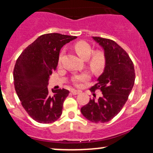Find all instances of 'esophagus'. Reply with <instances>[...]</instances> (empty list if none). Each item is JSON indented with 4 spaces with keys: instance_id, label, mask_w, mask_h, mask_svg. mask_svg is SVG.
<instances>
[{
    "instance_id": "obj_1",
    "label": "esophagus",
    "mask_w": 153,
    "mask_h": 153,
    "mask_svg": "<svg viewBox=\"0 0 153 153\" xmlns=\"http://www.w3.org/2000/svg\"><path fill=\"white\" fill-rule=\"evenodd\" d=\"M81 92V91L76 90V89H72V93L73 94V95H78V94H80Z\"/></svg>"
}]
</instances>
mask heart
Instances as JSON below:
<instances>
[{
    "mask_svg": "<svg viewBox=\"0 0 153 153\" xmlns=\"http://www.w3.org/2000/svg\"><path fill=\"white\" fill-rule=\"evenodd\" d=\"M73 48L78 56L85 60L89 69L95 74L101 72L106 64V56L105 52L101 49L93 51V47L85 41H78L73 44ZM64 51H61L58 56V65H61ZM90 78V75L87 72L75 75L72 78V82L75 86H80L81 82L87 81Z\"/></svg>",
    "mask_w": 153,
    "mask_h": 153,
    "instance_id": "b5f03b06",
    "label": "heart"
}]
</instances>
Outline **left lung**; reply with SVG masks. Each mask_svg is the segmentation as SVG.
<instances>
[{"label": "left lung", "instance_id": "1", "mask_svg": "<svg viewBox=\"0 0 153 153\" xmlns=\"http://www.w3.org/2000/svg\"><path fill=\"white\" fill-rule=\"evenodd\" d=\"M93 39L103 47L106 56L104 72L90 88L93 93L101 90V95L97 100L90 98L81 111L86 119L98 124L108 122L119 113L133 87L135 73L133 62L122 47L108 38Z\"/></svg>", "mask_w": 153, "mask_h": 153}]
</instances>
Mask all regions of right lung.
<instances>
[{"label":"right lung","instance_id":"1","mask_svg":"<svg viewBox=\"0 0 153 153\" xmlns=\"http://www.w3.org/2000/svg\"><path fill=\"white\" fill-rule=\"evenodd\" d=\"M76 36L48 33L38 37L26 48L15 63L14 85L23 107L35 121L55 122L62 114L63 104L69 95L65 89H47L49 78L55 71L60 49Z\"/></svg>","mask_w":153,"mask_h":153}]
</instances>
